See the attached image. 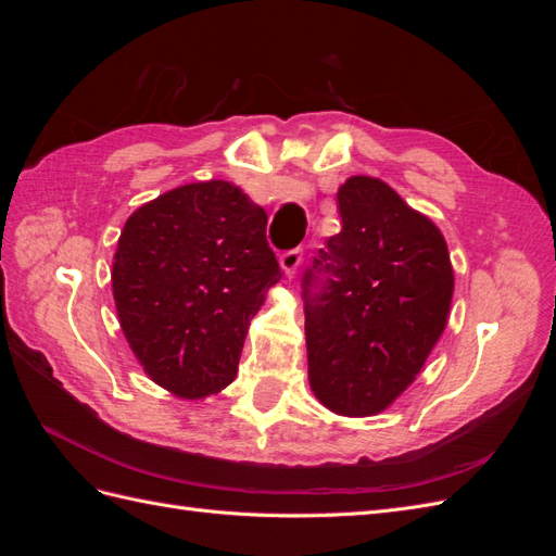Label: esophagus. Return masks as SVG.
<instances>
[{"mask_svg": "<svg viewBox=\"0 0 556 556\" xmlns=\"http://www.w3.org/2000/svg\"><path fill=\"white\" fill-rule=\"evenodd\" d=\"M301 257H304V252H301V248H292V250H285L280 255V266L282 271L288 276H294V271L301 264Z\"/></svg>", "mask_w": 556, "mask_h": 556, "instance_id": "1", "label": "esophagus"}]
</instances>
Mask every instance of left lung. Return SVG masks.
Instances as JSON below:
<instances>
[{"instance_id":"left-lung-1","label":"left lung","mask_w":556,"mask_h":556,"mask_svg":"<svg viewBox=\"0 0 556 556\" xmlns=\"http://www.w3.org/2000/svg\"><path fill=\"white\" fill-rule=\"evenodd\" d=\"M341 231L301 278L308 378L333 413L364 417L406 390L441 339L454 276L443 233L390 185H341Z\"/></svg>"}]
</instances>
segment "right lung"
Segmentation results:
<instances>
[{
	"label": "right lung",
	"instance_id": "add662e5",
	"mask_svg": "<svg viewBox=\"0 0 556 556\" xmlns=\"http://www.w3.org/2000/svg\"><path fill=\"white\" fill-rule=\"evenodd\" d=\"M282 271L266 213L237 185H182L125 223L113 296L134 355L164 390L220 392L239 371L250 319Z\"/></svg>",
	"mask_w": 556,
	"mask_h": 556
}]
</instances>
